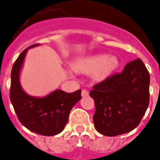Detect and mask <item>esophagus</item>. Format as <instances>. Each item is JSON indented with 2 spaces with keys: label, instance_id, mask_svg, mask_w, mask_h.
I'll list each match as a JSON object with an SVG mask.
<instances>
[{
  "label": "esophagus",
  "instance_id": "1",
  "mask_svg": "<svg viewBox=\"0 0 160 160\" xmlns=\"http://www.w3.org/2000/svg\"><path fill=\"white\" fill-rule=\"evenodd\" d=\"M88 94H89V92L87 90H82L81 91V96L82 97H87V96H88Z\"/></svg>",
  "mask_w": 160,
  "mask_h": 160
}]
</instances>
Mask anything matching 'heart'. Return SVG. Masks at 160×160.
<instances>
[{
  "label": "heart",
  "mask_w": 160,
  "mask_h": 160,
  "mask_svg": "<svg viewBox=\"0 0 160 160\" xmlns=\"http://www.w3.org/2000/svg\"><path fill=\"white\" fill-rule=\"evenodd\" d=\"M77 72L89 74L96 82H102L109 79L120 67V61L116 55L97 53L77 59L72 65Z\"/></svg>",
  "instance_id": "b5f03b06"
}]
</instances>
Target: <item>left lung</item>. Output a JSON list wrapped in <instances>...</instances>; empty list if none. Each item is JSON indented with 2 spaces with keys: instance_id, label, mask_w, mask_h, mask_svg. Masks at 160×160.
I'll return each mask as SVG.
<instances>
[{
  "instance_id": "1",
  "label": "left lung",
  "mask_w": 160,
  "mask_h": 160,
  "mask_svg": "<svg viewBox=\"0 0 160 160\" xmlns=\"http://www.w3.org/2000/svg\"><path fill=\"white\" fill-rule=\"evenodd\" d=\"M150 74L140 59L126 65L123 72L93 87V123L99 133L113 137L138 127L149 105Z\"/></svg>"
}]
</instances>
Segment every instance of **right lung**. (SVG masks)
Segmentation results:
<instances>
[{
	"mask_svg": "<svg viewBox=\"0 0 160 160\" xmlns=\"http://www.w3.org/2000/svg\"><path fill=\"white\" fill-rule=\"evenodd\" d=\"M37 46L26 48L14 62L11 72L10 100L20 122L26 128L38 134L53 136L63 131L71 109L81 99V90L68 93L56 89L44 97L31 96L23 90L20 75L26 54L28 49Z\"/></svg>",
	"mask_w": 160,
	"mask_h": 160,
	"instance_id": "right-lung-1",
	"label": "right lung"
}]
</instances>
